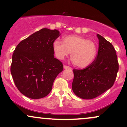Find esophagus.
Wrapping results in <instances>:
<instances>
[{"label":"esophagus","mask_w":127,"mask_h":127,"mask_svg":"<svg viewBox=\"0 0 127 127\" xmlns=\"http://www.w3.org/2000/svg\"><path fill=\"white\" fill-rule=\"evenodd\" d=\"M64 68H69V69H72V67H70V66H68L67 65H64Z\"/></svg>","instance_id":"obj_1"}]
</instances>
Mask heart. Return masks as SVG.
<instances>
[{
	"instance_id": "b5f03b06",
	"label": "heart",
	"mask_w": 127,
	"mask_h": 127,
	"mask_svg": "<svg viewBox=\"0 0 127 127\" xmlns=\"http://www.w3.org/2000/svg\"><path fill=\"white\" fill-rule=\"evenodd\" d=\"M52 49L57 59H64L71 52L70 58L76 66L85 67L90 65L97 54V45L93 40L82 36L68 35L63 42L57 39L52 43Z\"/></svg>"
}]
</instances>
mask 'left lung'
Listing matches in <instances>:
<instances>
[{
  "mask_svg": "<svg viewBox=\"0 0 127 127\" xmlns=\"http://www.w3.org/2000/svg\"><path fill=\"white\" fill-rule=\"evenodd\" d=\"M97 37L98 52L95 60L84 69H73V91L83 99L94 98L111 88L119 70L113 46L100 34Z\"/></svg>",
  "mask_w": 127,
  "mask_h": 127,
  "instance_id": "obj_1",
  "label": "left lung"
}]
</instances>
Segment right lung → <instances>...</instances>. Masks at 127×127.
Segmentation results:
<instances>
[{
  "label": "right lung",
  "mask_w": 127,
  "mask_h": 127,
  "mask_svg": "<svg viewBox=\"0 0 127 127\" xmlns=\"http://www.w3.org/2000/svg\"><path fill=\"white\" fill-rule=\"evenodd\" d=\"M59 31L42 29L18 43L12 55L11 73L16 87L29 98L46 97L51 91L57 75L63 70L54 58V40Z\"/></svg>",
  "instance_id": "1"
}]
</instances>
